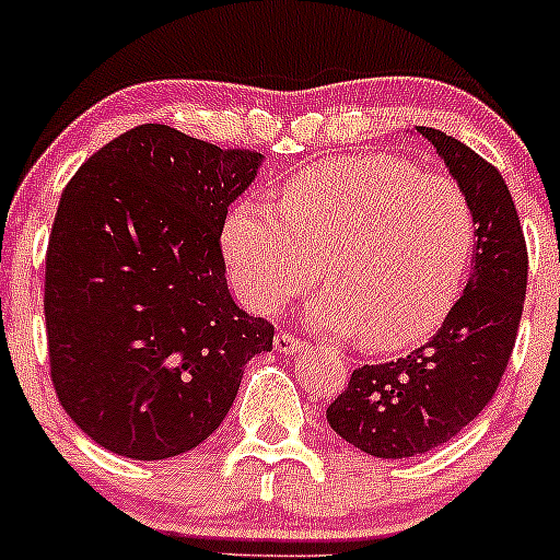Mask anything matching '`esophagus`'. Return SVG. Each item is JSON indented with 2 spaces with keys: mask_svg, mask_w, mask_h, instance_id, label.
Here are the masks:
<instances>
[{
  "mask_svg": "<svg viewBox=\"0 0 560 560\" xmlns=\"http://www.w3.org/2000/svg\"><path fill=\"white\" fill-rule=\"evenodd\" d=\"M273 347L279 352H300L302 347H305V342H302L300 337H294V334H289V331H276Z\"/></svg>",
  "mask_w": 560,
  "mask_h": 560,
  "instance_id": "obj_1",
  "label": "esophagus"
}]
</instances>
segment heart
Masks as SVG:
<instances>
[{"instance_id":"heart-1","label":"heart","mask_w":560,"mask_h":560,"mask_svg":"<svg viewBox=\"0 0 560 560\" xmlns=\"http://www.w3.org/2000/svg\"><path fill=\"white\" fill-rule=\"evenodd\" d=\"M477 242L464 186L387 152L300 171L279 208L244 202L223 231L231 279L253 311L276 313L316 281L311 320L369 350L429 337L460 292Z\"/></svg>"}]
</instances>
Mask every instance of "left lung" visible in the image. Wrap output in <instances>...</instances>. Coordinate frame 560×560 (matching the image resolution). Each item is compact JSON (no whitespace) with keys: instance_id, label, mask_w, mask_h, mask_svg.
<instances>
[{"instance_id":"left-lung-1","label":"left lung","mask_w":560,"mask_h":560,"mask_svg":"<svg viewBox=\"0 0 560 560\" xmlns=\"http://www.w3.org/2000/svg\"><path fill=\"white\" fill-rule=\"evenodd\" d=\"M464 186L477 218L471 279L440 331L410 355L361 365L326 408L342 440L374 458L445 445L492 400L516 345L526 298V242L500 171L464 141L416 126Z\"/></svg>"}]
</instances>
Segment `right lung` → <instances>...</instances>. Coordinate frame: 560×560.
Wrapping results in <instances>:
<instances>
[{"instance_id":"1","label":"right lung","mask_w":560,"mask_h":560,"mask_svg":"<svg viewBox=\"0 0 560 560\" xmlns=\"http://www.w3.org/2000/svg\"><path fill=\"white\" fill-rule=\"evenodd\" d=\"M260 160L144 124L68 182L44 271L49 376L96 445L133 460L197 447L273 347L271 320L231 300L221 249Z\"/></svg>"}]
</instances>
